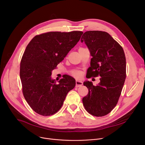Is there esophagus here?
Listing matches in <instances>:
<instances>
[{"mask_svg": "<svg viewBox=\"0 0 145 145\" xmlns=\"http://www.w3.org/2000/svg\"><path fill=\"white\" fill-rule=\"evenodd\" d=\"M83 85V82L82 81L76 80V87H80Z\"/></svg>", "mask_w": 145, "mask_h": 145, "instance_id": "esophagus-1", "label": "esophagus"}]
</instances>
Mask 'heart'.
<instances>
[{"instance_id":"b5f03b06","label":"heart","mask_w":145,"mask_h":145,"mask_svg":"<svg viewBox=\"0 0 145 145\" xmlns=\"http://www.w3.org/2000/svg\"><path fill=\"white\" fill-rule=\"evenodd\" d=\"M71 74L74 77L79 78L81 75V72L79 71H73L71 72Z\"/></svg>"}]
</instances>
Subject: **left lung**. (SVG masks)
Masks as SVG:
<instances>
[{"instance_id": "8db88e82", "label": "left lung", "mask_w": 145, "mask_h": 145, "mask_svg": "<svg viewBox=\"0 0 145 145\" xmlns=\"http://www.w3.org/2000/svg\"><path fill=\"white\" fill-rule=\"evenodd\" d=\"M89 48L92 58L87 78L101 76L93 85L84 83L88 89L82 102L85 110L96 117L107 115L116 106L126 78V61L123 47L107 33L89 31L81 38Z\"/></svg>"}]
</instances>
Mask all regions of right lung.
I'll return each mask as SVG.
<instances>
[{
  "mask_svg": "<svg viewBox=\"0 0 145 145\" xmlns=\"http://www.w3.org/2000/svg\"><path fill=\"white\" fill-rule=\"evenodd\" d=\"M83 33L48 32L35 36L27 46L20 63L22 93L37 114H54L61 108L67 93L74 88L76 82L69 75L58 84L52 79L51 75Z\"/></svg>",
  "mask_w": 145,
  "mask_h": 145,
  "instance_id": "obj_1",
  "label": "right lung"
}]
</instances>
